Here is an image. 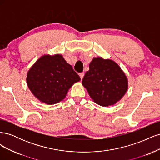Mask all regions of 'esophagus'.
Returning <instances> with one entry per match:
<instances>
[{
    "instance_id": "obj_1",
    "label": "esophagus",
    "mask_w": 160,
    "mask_h": 160,
    "mask_svg": "<svg viewBox=\"0 0 160 160\" xmlns=\"http://www.w3.org/2000/svg\"><path fill=\"white\" fill-rule=\"evenodd\" d=\"M79 75L80 77H81V80H82V79H83V77H84V73H83V72H80V73H79Z\"/></svg>"
}]
</instances>
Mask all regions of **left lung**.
<instances>
[{
    "mask_svg": "<svg viewBox=\"0 0 160 160\" xmlns=\"http://www.w3.org/2000/svg\"><path fill=\"white\" fill-rule=\"evenodd\" d=\"M82 84L96 103L109 106L118 102L126 93L128 81L119 66L113 61L94 58Z\"/></svg>",
    "mask_w": 160,
    "mask_h": 160,
    "instance_id": "1",
    "label": "left lung"
}]
</instances>
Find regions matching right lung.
Listing matches in <instances>:
<instances>
[{
    "mask_svg": "<svg viewBox=\"0 0 160 160\" xmlns=\"http://www.w3.org/2000/svg\"><path fill=\"white\" fill-rule=\"evenodd\" d=\"M80 77L61 55H44L28 71L27 82L32 94L49 105L63 99Z\"/></svg>",
    "mask_w": 160,
    "mask_h": 160,
    "instance_id": "right-lung-1",
    "label": "right lung"
}]
</instances>
